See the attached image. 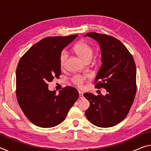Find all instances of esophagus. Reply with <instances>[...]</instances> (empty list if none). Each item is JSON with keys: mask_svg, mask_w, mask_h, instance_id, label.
<instances>
[{"mask_svg": "<svg viewBox=\"0 0 151 151\" xmlns=\"http://www.w3.org/2000/svg\"><path fill=\"white\" fill-rule=\"evenodd\" d=\"M78 93H79V98H80V99H83V97H84L83 93H82V92H81V91H79Z\"/></svg>", "mask_w": 151, "mask_h": 151, "instance_id": "34e87169", "label": "esophagus"}]
</instances>
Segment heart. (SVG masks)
Wrapping results in <instances>:
<instances>
[{
  "label": "heart",
  "instance_id": "1",
  "mask_svg": "<svg viewBox=\"0 0 151 151\" xmlns=\"http://www.w3.org/2000/svg\"><path fill=\"white\" fill-rule=\"evenodd\" d=\"M74 50L82 60L85 62L88 60H91L93 55V48L91 46L89 45L87 42L83 40L76 43L75 47H74ZM68 57L67 51L64 50L60 52L59 57L60 65L61 68H63L65 65L66 59ZM86 80V78L84 76L81 75H75L71 78L73 83L75 84L78 87H82L83 86V84Z\"/></svg>",
  "mask_w": 151,
  "mask_h": 151
}]
</instances>
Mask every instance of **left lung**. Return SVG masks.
Returning <instances> with one entry per match:
<instances>
[{"instance_id":"1","label":"left lung","mask_w":151,"mask_h":151,"mask_svg":"<svg viewBox=\"0 0 151 151\" xmlns=\"http://www.w3.org/2000/svg\"><path fill=\"white\" fill-rule=\"evenodd\" d=\"M98 41L102 51V63L95 79V88L106 89V95L84 94L90 103L86 118L96 127L107 128L125 119L133 103L137 92V70L134 58L127 47L112 36L88 32Z\"/></svg>"}]
</instances>
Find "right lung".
<instances>
[{"mask_svg":"<svg viewBox=\"0 0 151 151\" xmlns=\"http://www.w3.org/2000/svg\"><path fill=\"white\" fill-rule=\"evenodd\" d=\"M78 35L45 37L22 56L16 71V95L24 115L38 127L57 126L65 119L78 99V91L66 86L59 94L48 90V83L60 75L59 57Z\"/></svg>","mask_w":151,"mask_h":151,"instance_id":"add662e5","label":"right lung"}]
</instances>
